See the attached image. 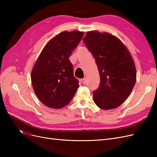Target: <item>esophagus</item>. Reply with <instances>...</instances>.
<instances>
[{
    "label": "esophagus",
    "mask_w": 157,
    "mask_h": 157,
    "mask_svg": "<svg viewBox=\"0 0 157 157\" xmlns=\"http://www.w3.org/2000/svg\"><path fill=\"white\" fill-rule=\"evenodd\" d=\"M80 83H81L82 84H85L86 83V78H82L81 80H80Z\"/></svg>",
    "instance_id": "1"
}]
</instances>
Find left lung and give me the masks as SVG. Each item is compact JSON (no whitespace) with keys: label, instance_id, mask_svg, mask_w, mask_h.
<instances>
[{"label":"left lung","instance_id":"obj_1","mask_svg":"<svg viewBox=\"0 0 157 157\" xmlns=\"http://www.w3.org/2000/svg\"><path fill=\"white\" fill-rule=\"evenodd\" d=\"M83 41L96 59L100 76L94 101L104 110L115 109L128 98L135 85L134 59L122 42L109 33L88 31Z\"/></svg>","mask_w":157,"mask_h":157}]
</instances>
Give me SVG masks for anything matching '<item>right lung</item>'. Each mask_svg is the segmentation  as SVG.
Here are the masks:
<instances>
[{
	"label": "right lung",
	"instance_id": "add662e5",
	"mask_svg": "<svg viewBox=\"0 0 157 157\" xmlns=\"http://www.w3.org/2000/svg\"><path fill=\"white\" fill-rule=\"evenodd\" d=\"M84 33L63 31L42 49L31 71V83L36 96L46 106L61 109L70 103L79 86L69 58Z\"/></svg>",
	"mask_w": 157,
	"mask_h": 157
}]
</instances>
